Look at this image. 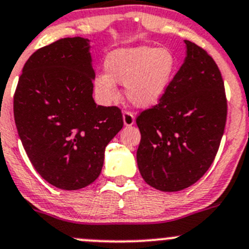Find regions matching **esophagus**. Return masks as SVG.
<instances>
[{
	"label": "esophagus",
	"instance_id": "1",
	"mask_svg": "<svg viewBox=\"0 0 249 249\" xmlns=\"http://www.w3.org/2000/svg\"><path fill=\"white\" fill-rule=\"evenodd\" d=\"M123 120H124L125 126H131L135 124V115L130 110H124L123 112Z\"/></svg>",
	"mask_w": 249,
	"mask_h": 249
}]
</instances>
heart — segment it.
I'll return each instance as SVG.
<instances>
[{"instance_id":"1","label":"heart","mask_w":249,"mask_h":249,"mask_svg":"<svg viewBox=\"0 0 249 249\" xmlns=\"http://www.w3.org/2000/svg\"><path fill=\"white\" fill-rule=\"evenodd\" d=\"M106 72L95 76L96 96L102 104L118 99L117 84L125 85L127 100L137 107L157 105L171 84L176 57L169 49L154 47L122 48L105 60Z\"/></svg>"}]
</instances>
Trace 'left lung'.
<instances>
[{
  "mask_svg": "<svg viewBox=\"0 0 249 249\" xmlns=\"http://www.w3.org/2000/svg\"><path fill=\"white\" fill-rule=\"evenodd\" d=\"M187 56L159 104L136 119L137 165L150 187L185 189L205 175L219 149L228 102L217 64L190 41Z\"/></svg>",
  "mask_w": 249,
  "mask_h": 249,
  "instance_id": "1",
  "label": "left lung"
}]
</instances>
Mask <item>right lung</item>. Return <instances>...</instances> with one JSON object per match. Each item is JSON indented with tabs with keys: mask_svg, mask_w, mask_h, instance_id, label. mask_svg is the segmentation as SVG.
Masks as SVG:
<instances>
[{
	"mask_svg": "<svg viewBox=\"0 0 249 249\" xmlns=\"http://www.w3.org/2000/svg\"><path fill=\"white\" fill-rule=\"evenodd\" d=\"M89 39L67 37L36 50L14 94V120L24 149L42 178L64 190L100 176L105 148L122 130L118 107L92 99Z\"/></svg>",
	"mask_w": 249,
	"mask_h": 249,
	"instance_id": "add662e5",
	"label": "right lung"
}]
</instances>
